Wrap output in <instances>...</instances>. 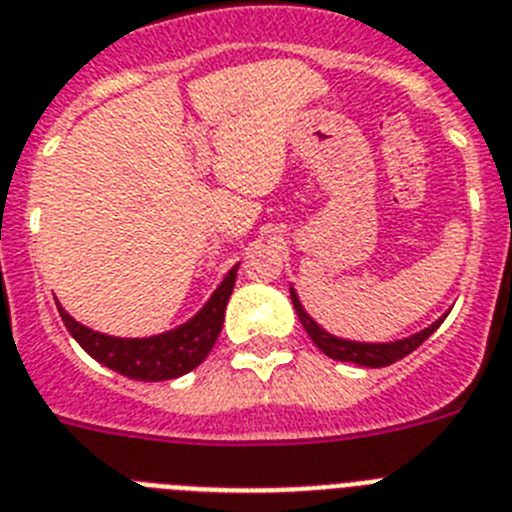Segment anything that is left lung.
Instances as JSON below:
<instances>
[{
  "label": "left lung",
  "mask_w": 512,
  "mask_h": 512,
  "mask_svg": "<svg viewBox=\"0 0 512 512\" xmlns=\"http://www.w3.org/2000/svg\"><path fill=\"white\" fill-rule=\"evenodd\" d=\"M291 301L296 314H299L301 324H304L306 335L311 337V342H314L324 355H330V358H335V361L355 363V366H366V368H384V366H391V363L402 361L404 355H410L412 350L420 348L422 342L428 340V337L441 327L443 319H446V314H443V317L435 319L430 327H425V330L415 332V335L410 337H402V340L361 342V340H348V337L332 335V332L324 330L322 324L314 322V317L304 309V304L299 301V293H296V288L293 286H291Z\"/></svg>",
  "instance_id": "1"
}]
</instances>
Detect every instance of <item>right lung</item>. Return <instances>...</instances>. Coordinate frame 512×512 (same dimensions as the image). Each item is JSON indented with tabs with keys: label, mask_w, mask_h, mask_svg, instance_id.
I'll use <instances>...</instances> for the list:
<instances>
[{
	"label": "right lung",
	"mask_w": 512,
	"mask_h": 512,
	"mask_svg": "<svg viewBox=\"0 0 512 512\" xmlns=\"http://www.w3.org/2000/svg\"><path fill=\"white\" fill-rule=\"evenodd\" d=\"M237 270L239 262L224 275V281L216 286L211 299L195 311L188 322L177 324L175 330L149 337L105 335V332H97L87 324L77 322L59 301H56V306H59V314L69 335L97 363L133 381H170L177 376H185L195 366H201L216 345L221 324H224L226 304H229L234 281H237Z\"/></svg>",
	"instance_id": "add662e5"
}]
</instances>
